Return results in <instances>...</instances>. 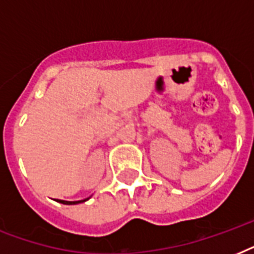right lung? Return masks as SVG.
Here are the masks:
<instances>
[{"label":"right lung","mask_w":254,"mask_h":254,"mask_svg":"<svg viewBox=\"0 0 254 254\" xmlns=\"http://www.w3.org/2000/svg\"><path fill=\"white\" fill-rule=\"evenodd\" d=\"M88 199H89V197H88ZM88 199H84V200H77V201H67V200H59V199H58V201H59V203H63V204H77V203H83V201L88 200Z\"/></svg>","instance_id":"add662e5"}]
</instances>
